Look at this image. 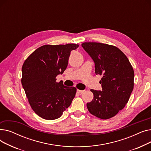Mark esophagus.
I'll return each instance as SVG.
<instances>
[{
	"label": "esophagus",
	"mask_w": 151,
	"mask_h": 151,
	"mask_svg": "<svg viewBox=\"0 0 151 151\" xmlns=\"http://www.w3.org/2000/svg\"><path fill=\"white\" fill-rule=\"evenodd\" d=\"M84 91H85L84 90H79V89H77V92L79 93H82Z\"/></svg>",
	"instance_id": "1"
}]
</instances>
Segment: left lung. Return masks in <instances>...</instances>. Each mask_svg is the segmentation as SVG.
Listing matches in <instances>:
<instances>
[{"instance_id":"left-lung-1","label":"left lung","mask_w":151,"mask_h":151,"mask_svg":"<svg viewBox=\"0 0 151 151\" xmlns=\"http://www.w3.org/2000/svg\"><path fill=\"white\" fill-rule=\"evenodd\" d=\"M95 63L96 75H102V90L91 89L92 101L87 108L102 119L116 116L128 102L134 85V71L126 55L117 47L108 44L85 42L81 45Z\"/></svg>"}]
</instances>
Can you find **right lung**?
Returning a JSON list of instances; mask_svg holds the SVG:
<instances>
[{"mask_svg":"<svg viewBox=\"0 0 151 151\" xmlns=\"http://www.w3.org/2000/svg\"><path fill=\"white\" fill-rule=\"evenodd\" d=\"M76 44L43 45L32 53L22 67L21 83L34 111L46 120L60 117L69 107L76 92L75 87L56 82L68 65Z\"/></svg>","mask_w":151,"mask_h":151,"instance_id":"right-lung-1","label":"right lung"}]
</instances>
